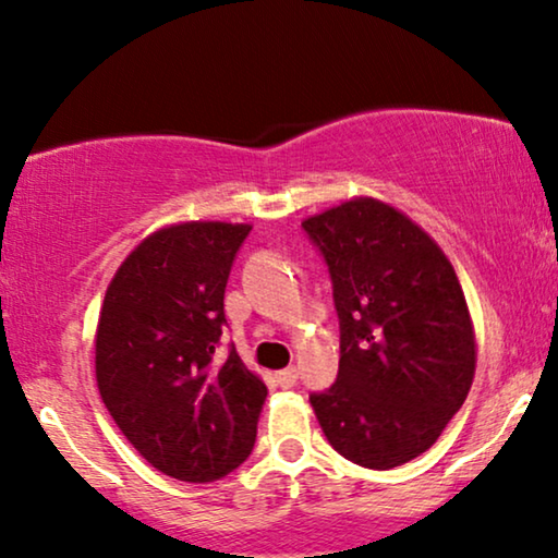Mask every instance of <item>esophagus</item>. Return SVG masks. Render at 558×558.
I'll return each instance as SVG.
<instances>
[{
  "instance_id": "esophagus-1",
  "label": "esophagus",
  "mask_w": 558,
  "mask_h": 558,
  "mask_svg": "<svg viewBox=\"0 0 558 558\" xmlns=\"http://www.w3.org/2000/svg\"><path fill=\"white\" fill-rule=\"evenodd\" d=\"M295 380H299L295 367H286V369H280V373H275V383H278L280 388H293Z\"/></svg>"
}]
</instances>
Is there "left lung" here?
Returning a JSON list of instances; mask_svg holds the SVG:
<instances>
[{
    "label": "left lung",
    "instance_id": "obj_1",
    "mask_svg": "<svg viewBox=\"0 0 558 558\" xmlns=\"http://www.w3.org/2000/svg\"><path fill=\"white\" fill-rule=\"evenodd\" d=\"M303 229L329 265L341 331L337 383L311 396L324 436L367 470L411 462L474 380L477 341L454 267L415 221L369 196Z\"/></svg>",
    "mask_w": 558,
    "mask_h": 558
}]
</instances>
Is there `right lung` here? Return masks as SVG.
Masks as SVG:
<instances>
[{
	"mask_svg": "<svg viewBox=\"0 0 558 558\" xmlns=\"http://www.w3.org/2000/svg\"><path fill=\"white\" fill-rule=\"evenodd\" d=\"M250 225L181 221L124 257L96 326V385L155 470L214 482L250 457L267 388L240 354L214 360L225 288Z\"/></svg>",
	"mask_w": 558,
	"mask_h": 558,
	"instance_id": "add662e5",
	"label": "right lung"
}]
</instances>
